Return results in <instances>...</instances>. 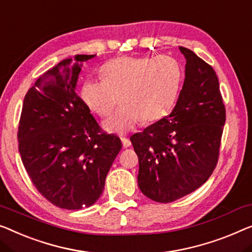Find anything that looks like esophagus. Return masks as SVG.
Here are the masks:
<instances>
[{"mask_svg": "<svg viewBox=\"0 0 252 252\" xmlns=\"http://www.w3.org/2000/svg\"><path fill=\"white\" fill-rule=\"evenodd\" d=\"M121 140H122L123 147H125V148H127V147H130V146H131V141H130L129 138H122Z\"/></svg>", "mask_w": 252, "mask_h": 252, "instance_id": "34e87169", "label": "esophagus"}]
</instances>
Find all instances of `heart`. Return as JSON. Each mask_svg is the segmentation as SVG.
Segmentation results:
<instances>
[{
	"label": "heart",
	"mask_w": 252,
	"mask_h": 252,
	"mask_svg": "<svg viewBox=\"0 0 252 252\" xmlns=\"http://www.w3.org/2000/svg\"><path fill=\"white\" fill-rule=\"evenodd\" d=\"M104 80H87L80 97L94 114L107 118L118 104L122 106L104 123L112 133L126 134L141 121L155 122L168 114L178 96L182 71L167 55L156 58L122 56L106 63Z\"/></svg>",
	"instance_id": "heart-1"
}]
</instances>
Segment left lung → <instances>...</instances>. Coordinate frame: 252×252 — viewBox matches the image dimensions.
I'll return each instance as SVG.
<instances>
[{"mask_svg":"<svg viewBox=\"0 0 252 252\" xmlns=\"http://www.w3.org/2000/svg\"><path fill=\"white\" fill-rule=\"evenodd\" d=\"M185 82L168 116L134 133L138 186L146 197L171 202L204 185L219 159L225 107L212 66L185 47Z\"/></svg>","mask_w":252,"mask_h":252,"instance_id":"1","label":"left lung"}]
</instances>
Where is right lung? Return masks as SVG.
Returning <instances> with one entry per match:
<instances>
[{
    "label": "right lung",
    "mask_w": 252,
    "mask_h": 252,
    "mask_svg": "<svg viewBox=\"0 0 252 252\" xmlns=\"http://www.w3.org/2000/svg\"><path fill=\"white\" fill-rule=\"evenodd\" d=\"M94 56L74 55L44 73L26 94L19 123V153L33 186L69 210L98 200L122 147L119 137L100 132L76 94L82 63Z\"/></svg>",
    "instance_id": "right-lung-1"
}]
</instances>
